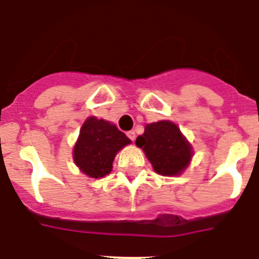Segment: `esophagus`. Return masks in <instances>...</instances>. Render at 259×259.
Segmentation results:
<instances>
[{
	"instance_id": "esophagus-1",
	"label": "esophagus",
	"mask_w": 259,
	"mask_h": 259,
	"mask_svg": "<svg viewBox=\"0 0 259 259\" xmlns=\"http://www.w3.org/2000/svg\"><path fill=\"white\" fill-rule=\"evenodd\" d=\"M126 135H127V137H129L130 140H133V142H134V140H135V133L133 132V130H130V132H127Z\"/></svg>"
}]
</instances>
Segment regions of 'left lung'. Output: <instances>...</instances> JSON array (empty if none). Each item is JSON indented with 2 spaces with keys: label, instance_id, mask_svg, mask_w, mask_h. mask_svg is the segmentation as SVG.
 Here are the masks:
<instances>
[{
  "label": "left lung",
  "instance_id": "left-lung-1",
  "mask_svg": "<svg viewBox=\"0 0 259 259\" xmlns=\"http://www.w3.org/2000/svg\"><path fill=\"white\" fill-rule=\"evenodd\" d=\"M135 144L142 148L153 169L165 177L182 175L193 155L191 143L169 120L145 125L144 133L137 138Z\"/></svg>",
  "mask_w": 259,
  "mask_h": 259
}]
</instances>
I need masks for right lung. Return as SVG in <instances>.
I'll return each mask as SVG.
<instances>
[{
    "label": "right lung",
    "instance_id": "1",
    "mask_svg": "<svg viewBox=\"0 0 259 259\" xmlns=\"http://www.w3.org/2000/svg\"><path fill=\"white\" fill-rule=\"evenodd\" d=\"M132 140L116 125L96 116L87 117L73 147L74 164L91 178H102L112 170L117 153Z\"/></svg>",
    "mask_w": 259,
    "mask_h": 259
}]
</instances>
